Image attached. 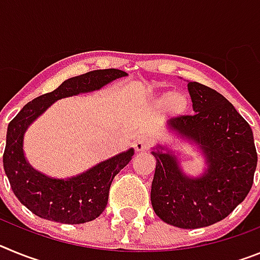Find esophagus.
Returning a JSON list of instances; mask_svg holds the SVG:
<instances>
[{
	"label": "esophagus",
	"instance_id": "obj_1",
	"mask_svg": "<svg viewBox=\"0 0 260 260\" xmlns=\"http://www.w3.org/2000/svg\"><path fill=\"white\" fill-rule=\"evenodd\" d=\"M150 146H151V142L148 141L147 138H139V139H137L134 143L135 150L139 151V152L148 150V148H150Z\"/></svg>",
	"mask_w": 260,
	"mask_h": 260
}]
</instances>
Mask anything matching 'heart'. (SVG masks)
Masks as SVG:
<instances>
[{"label":"heart","mask_w":260,"mask_h":260,"mask_svg":"<svg viewBox=\"0 0 260 260\" xmlns=\"http://www.w3.org/2000/svg\"><path fill=\"white\" fill-rule=\"evenodd\" d=\"M156 104L165 105V109L173 116H180L189 107V99L182 92H169L165 91L156 99Z\"/></svg>","instance_id":"obj_1"}]
</instances>
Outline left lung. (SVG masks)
Here are the masks:
<instances>
[{
  "instance_id": "obj_1",
  "label": "left lung",
  "mask_w": 260,
  "mask_h": 260,
  "mask_svg": "<svg viewBox=\"0 0 260 260\" xmlns=\"http://www.w3.org/2000/svg\"><path fill=\"white\" fill-rule=\"evenodd\" d=\"M187 89L195 113L169 119L167 126L198 146L207 169L201 177L186 176L176 155L157 146L151 203L167 224L195 229L225 219L242 203L258 155L251 127L221 93L198 82H189Z\"/></svg>"
}]
</instances>
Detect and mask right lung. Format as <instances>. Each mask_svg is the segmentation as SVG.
<instances>
[{
  "instance_id": "obj_1",
  "label": "right lung",
  "mask_w": 260,
  "mask_h": 260,
  "mask_svg": "<svg viewBox=\"0 0 260 260\" xmlns=\"http://www.w3.org/2000/svg\"><path fill=\"white\" fill-rule=\"evenodd\" d=\"M126 75L127 73L122 70L104 69L66 79L54 91L24 105L11 119L6 133L4 169L15 197L32 213L62 224H83L95 220L105 210L110 183L132 160L133 148L99 162L82 174L59 180L29 165L23 152V138L28 126L54 102L92 92Z\"/></svg>"
}]
</instances>
